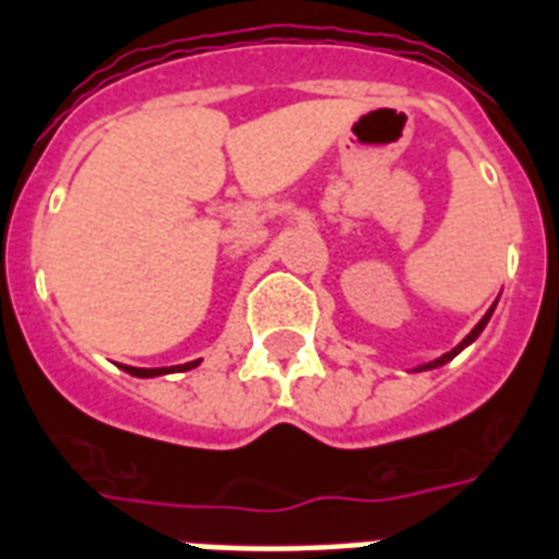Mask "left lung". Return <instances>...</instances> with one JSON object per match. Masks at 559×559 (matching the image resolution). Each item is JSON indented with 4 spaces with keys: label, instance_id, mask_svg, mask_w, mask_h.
<instances>
[{
    "label": "left lung",
    "instance_id": "left-lung-1",
    "mask_svg": "<svg viewBox=\"0 0 559 559\" xmlns=\"http://www.w3.org/2000/svg\"><path fill=\"white\" fill-rule=\"evenodd\" d=\"M496 305H498V298H496ZM496 305H492V308L487 310V313H484V317H480V322L475 328H472V331H468L466 336H463V340H460L457 346L451 348V352H445V355L442 357H437V360H428V364H419V366H413V372H428V369H440V366H445L449 364V360H454V357L460 355V352H463V348L466 346H472V343H475V340H478L480 336V331H484V328H487V322L489 319H492V310H496Z\"/></svg>",
    "mask_w": 559,
    "mask_h": 559
}]
</instances>
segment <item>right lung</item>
Wrapping results in <instances>:
<instances>
[{
  "instance_id": "1",
  "label": "right lung",
  "mask_w": 559,
  "mask_h": 559,
  "mask_svg": "<svg viewBox=\"0 0 559 559\" xmlns=\"http://www.w3.org/2000/svg\"><path fill=\"white\" fill-rule=\"evenodd\" d=\"M202 364V360H190L185 366H164V369H138V366H122L128 374H134V378H157V374H169V372H187V369H195V366Z\"/></svg>"
}]
</instances>
